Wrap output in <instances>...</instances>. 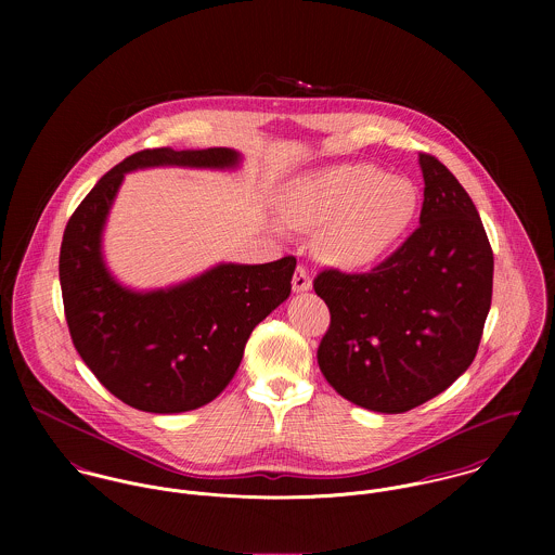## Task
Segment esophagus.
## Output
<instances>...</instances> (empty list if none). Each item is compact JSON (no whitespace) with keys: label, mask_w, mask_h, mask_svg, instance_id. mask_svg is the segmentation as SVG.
Segmentation results:
<instances>
[{"label":"esophagus","mask_w":555,"mask_h":555,"mask_svg":"<svg viewBox=\"0 0 555 555\" xmlns=\"http://www.w3.org/2000/svg\"><path fill=\"white\" fill-rule=\"evenodd\" d=\"M310 288H312L310 271H308L304 264H299V267L295 269V275H293V291H295V293H308Z\"/></svg>","instance_id":"esophagus-1"}]
</instances>
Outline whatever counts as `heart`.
Wrapping results in <instances>:
<instances>
[{"label":"heart","instance_id":"b5f03b06","mask_svg":"<svg viewBox=\"0 0 555 555\" xmlns=\"http://www.w3.org/2000/svg\"><path fill=\"white\" fill-rule=\"evenodd\" d=\"M418 190L370 162L326 166L293 179L278 198L286 227L318 231V256L341 269L376 262L405 231Z\"/></svg>","mask_w":555,"mask_h":555}]
</instances>
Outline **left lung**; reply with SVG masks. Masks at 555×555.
Listing matches in <instances>:
<instances>
[{"mask_svg":"<svg viewBox=\"0 0 555 555\" xmlns=\"http://www.w3.org/2000/svg\"><path fill=\"white\" fill-rule=\"evenodd\" d=\"M418 229L370 273L314 280L331 324L318 346L326 383L348 401L399 414L449 389L475 361L491 306L493 251L455 175L418 154Z\"/></svg>","mask_w":555,"mask_h":555,"instance_id":"left-lung-1","label":"left lung"}]
</instances>
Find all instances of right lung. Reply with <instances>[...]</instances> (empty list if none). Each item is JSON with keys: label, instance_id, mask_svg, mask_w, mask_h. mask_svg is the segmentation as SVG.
I'll list each match as a JSON object with an SVG mask.
<instances>
[{"label": "right lung", "instance_id": "obj_1", "mask_svg": "<svg viewBox=\"0 0 555 555\" xmlns=\"http://www.w3.org/2000/svg\"><path fill=\"white\" fill-rule=\"evenodd\" d=\"M238 159L229 147L143 150L111 168L68 220L60 282L70 337L93 376L137 410L188 412L220 396L254 326L288 299L297 258L222 262L170 288L130 291L102 258L113 201L137 168H235Z\"/></svg>", "mask_w": 555, "mask_h": 555}]
</instances>
